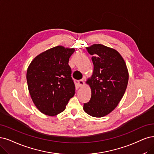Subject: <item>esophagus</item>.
<instances>
[{"label": "esophagus", "mask_w": 154, "mask_h": 154, "mask_svg": "<svg viewBox=\"0 0 154 154\" xmlns=\"http://www.w3.org/2000/svg\"><path fill=\"white\" fill-rule=\"evenodd\" d=\"M77 84H78V86L79 87H82L83 85H84V81L82 79H81V80H79L77 81Z\"/></svg>", "instance_id": "34e87169"}]
</instances>
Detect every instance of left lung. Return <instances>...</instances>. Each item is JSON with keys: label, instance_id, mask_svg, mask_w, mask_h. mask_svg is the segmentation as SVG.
<instances>
[{"label": "left lung", "instance_id": "8db88e82", "mask_svg": "<svg viewBox=\"0 0 154 154\" xmlns=\"http://www.w3.org/2000/svg\"><path fill=\"white\" fill-rule=\"evenodd\" d=\"M86 49L93 56L94 69L86 82L91 89V97L83 109L91 116L102 117L114 110L122 98L128 83V70L116 49L102 44Z\"/></svg>", "mask_w": 154, "mask_h": 154}]
</instances>
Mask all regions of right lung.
Returning <instances> with one entry per match:
<instances>
[{"instance_id":"obj_1","label":"right lung","mask_w":154,"mask_h":154,"mask_svg":"<svg viewBox=\"0 0 154 154\" xmlns=\"http://www.w3.org/2000/svg\"><path fill=\"white\" fill-rule=\"evenodd\" d=\"M74 48L54 47L37 56L28 66L26 81L32 100L45 115L64 111L75 94V84L68 61Z\"/></svg>"}]
</instances>
